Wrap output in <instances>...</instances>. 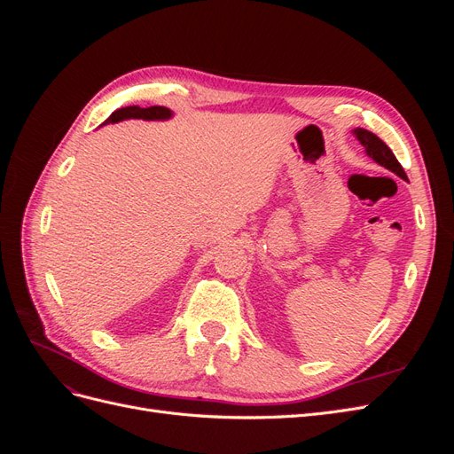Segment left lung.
I'll use <instances>...</instances> for the list:
<instances>
[{
  "label": "left lung",
  "instance_id": "8db88e82",
  "mask_svg": "<svg viewBox=\"0 0 454 454\" xmlns=\"http://www.w3.org/2000/svg\"><path fill=\"white\" fill-rule=\"evenodd\" d=\"M352 134H354V138L365 147V153H367L369 159H373L377 164H380V167L394 172L395 176H400L402 180H407V176H405V172L402 168V164L397 162V159L394 157L390 147L384 144L379 138V136H375L373 132H369L365 129H354Z\"/></svg>",
  "mask_w": 454,
  "mask_h": 454
}]
</instances>
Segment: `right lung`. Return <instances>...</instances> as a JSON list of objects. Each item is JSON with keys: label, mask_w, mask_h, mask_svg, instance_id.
Returning a JSON list of instances; mask_svg holds the SVG:
<instances>
[{"label": "right lung", "mask_w": 454, "mask_h": 454, "mask_svg": "<svg viewBox=\"0 0 454 454\" xmlns=\"http://www.w3.org/2000/svg\"><path fill=\"white\" fill-rule=\"evenodd\" d=\"M172 109L164 107V106H151V107H140V106H129V107H121L117 112H114L106 119L104 125H109V122H119V121H127V119H144V121H168L172 119Z\"/></svg>", "instance_id": "add662e5"}]
</instances>
